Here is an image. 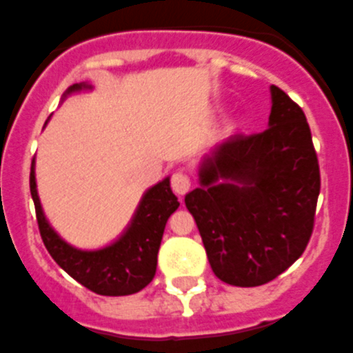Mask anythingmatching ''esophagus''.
Listing matches in <instances>:
<instances>
[{
	"label": "esophagus",
	"mask_w": 353,
	"mask_h": 353,
	"mask_svg": "<svg viewBox=\"0 0 353 353\" xmlns=\"http://www.w3.org/2000/svg\"><path fill=\"white\" fill-rule=\"evenodd\" d=\"M172 190L176 192L179 198L185 196L190 190V177L187 174H183V172H176L174 176H172Z\"/></svg>",
	"instance_id": "obj_1"
}]
</instances>
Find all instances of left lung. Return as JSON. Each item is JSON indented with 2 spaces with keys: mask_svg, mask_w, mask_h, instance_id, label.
I'll return each mask as SVG.
<instances>
[{
  "mask_svg": "<svg viewBox=\"0 0 353 353\" xmlns=\"http://www.w3.org/2000/svg\"><path fill=\"white\" fill-rule=\"evenodd\" d=\"M270 94L268 129L219 144L200 163V187L185 196L212 272L235 287L278 278L313 233L320 170L311 129L281 88Z\"/></svg>",
  "mask_w": 353,
  "mask_h": 353,
  "instance_id": "obj_1",
  "label": "left lung"
}]
</instances>
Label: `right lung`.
<instances>
[{
  "label": "right lung",
  "instance_id": "right-lung-1",
  "mask_svg": "<svg viewBox=\"0 0 353 353\" xmlns=\"http://www.w3.org/2000/svg\"><path fill=\"white\" fill-rule=\"evenodd\" d=\"M90 88L87 83H75L64 92V98ZM29 185L44 246L55 263L75 281L101 296L134 294L152 281L157 270V254L165 225L172 212L179 207L170 188V177L148 188L125 231L109 246L99 250L74 248L51 228L37 192L34 159L31 163Z\"/></svg>",
  "mask_w": 353,
  "mask_h": 353
}]
</instances>
